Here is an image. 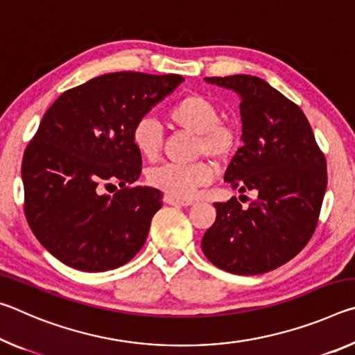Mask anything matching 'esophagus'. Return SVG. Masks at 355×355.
I'll use <instances>...</instances> for the list:
<instances>
[{
    "instance_id": "34e87169",
    "label": "esophagus",
    "mask_w": 355,
    "mask_h": 355,
    "mask_svg": "<svg viewBox=\"0 0 355 355\" xmlns=\"http://www.w3.org/2000/svg\"><path fill=\"white\" fill-rule=\"evenodd\" d=\"M164 202L169 203V205H175V207H191V205H194V200L177 199V197H172V196H164Z\"/></svg>"
}]
</instances>
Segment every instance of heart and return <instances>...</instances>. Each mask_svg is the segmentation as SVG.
I'll use <instances>...</instances> for the list:
<instances>
[{
    "label": "heart",
    "instance_id": "1",
    "mask_svg": "<svg viewBox=\"0 0 355 355\" xmlns=\"http://www.w3.org/2000/svg\"><path fill=\"white\" fill-rule=\"evenodd\" d=\"M169 123L196 135V153L207 155L214 163H225L238 146V130L219 120V110L200 94H188L167 110ZM131 141L144 159L156 161L163 150V131L152 117L136 122ZM213 166L207 161L192 164H161L147 172L150 186L177 199H191L196 191L211 183Z\"/></svg>",
    "mask_w": 355,
    "mask_h": 355
}]
</instances>
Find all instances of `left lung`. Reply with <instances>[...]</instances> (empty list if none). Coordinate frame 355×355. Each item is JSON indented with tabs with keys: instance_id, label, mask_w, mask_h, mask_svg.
Wrapping results in <instances>:
<instances>
[{
	"instance_id": "left-lung-1",
	"label": "left lung",
	"mask_w": 355,
	"mask_h": 355,
	"mask_svg": "<svg viewBox=\"0 0 355 355\" xmlns=\"http://www.w3.org/2000/svg\"><path fill=\"white\" fill-rule=\"evenodd\" d=\"M205 81L241 97L244 146L224 180L239 192H254L255 199L245 208L236 197L214 203L218 214L202 238V250L227 272H269L296 257L313 236L327 186L326 156L302 110L261 78L232 75Z\"/></svg>"
}]
</instances>
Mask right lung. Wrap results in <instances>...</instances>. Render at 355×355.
Returning a JSON list of instances; mask_svg holds the SVG:
<instances>
[{"label": "right lung", "mask_w": 355, "mask_h": 355, "mask_svg": "<svg viewBox=\"0 0 355 355\" xmlns=\"http://www.w3.org/2000/svg\"><path fill=\"white\" fill-rule=\"evenodd\" d=\"M183 81L180 75L106 73L61 94L42 117L23 155L25 216L59 261L101 272L142 249L163 192L131 186L142 171L131 133ZM114 182L121 186L116 195L101 192Z\"/></svg>", "instance_id": "add662e5"}]
</instances>
